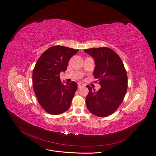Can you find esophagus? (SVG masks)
<instances>
[{"mask_svg":"<svg viewBox=\"0 0 156 156\" xmlns=\"http://www.w3.org/2000/svg\"><path fill=\"white\" fill-rule=\"evenodd\" d=\"M84 86H85L84 84H83L82 83H78V88H82V87H83Z\"/></svg>","mask_w":156,"mask_h":156,"instance_id":"1","label":"esophagus"}]
</instances>
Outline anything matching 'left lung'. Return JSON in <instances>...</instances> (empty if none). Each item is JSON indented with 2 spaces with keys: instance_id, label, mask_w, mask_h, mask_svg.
Masks as SVG:
<instances>
[{
  "instance_id": "8db88e82",
  "label": "left lung",
  "mask_w": 156,
  "mask_h": 156,
  "mask_svg": "<svg viewBox=\"0 0 156 156\" xmlns=\"http://www.w3.org/2000/svg\"><path fill=\"white\" fill-rule=\"evenodd\" d=\"M94 60V78L101 85L96 91L87 85L86 97L88 110L100 117L112 114L122 102L127 89V76L122 61L113 50L101 47L85 49Z\"/></svg>"
}]
</instances>
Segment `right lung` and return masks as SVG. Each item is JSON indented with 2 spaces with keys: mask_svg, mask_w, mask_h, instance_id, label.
Returning <instances> with one entry per match:
<instances>
[{
  "mask_svg": "<svg viewBox=\"0 0 156 156\" xmlns=\"http://www.w3.org/2000/svg\"><path fill=\"white\" fill-rule=\"evenodd\" d=\"M78 50L63 46H54L40 56L32 73L33 87L37 101L50 114L59 115L69 109L77 90L76 82L60 79V73L65 72L69 59Z\"/></svg>",
  "mask_w": 156,
  "mask_h": 156,
  "instance_id": "1",
  "label": "right lung"
}]
</instances>
